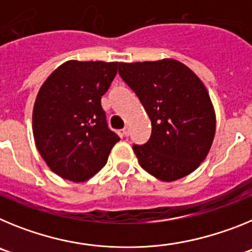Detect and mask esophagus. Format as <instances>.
Segmentation results:
<instances>
[{
  "mask_svg": "<svg viewBox=\"0 0 252 252\" xmlns=\"http://www.w3.org/2000/svg\"><path fill=\"white\" fill-rule=\"evenodd\" d=\"M122 133H124L125 136H128V135H130V126L126 125V126L124 127V130H122Z\"/></svg>",
  "mask_w": 252,
  "mask_h": 252,
  "instance_id": "34e87169",
  "label": "esophagus"
}]
</instances>
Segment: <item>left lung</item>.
<instances>
[{
	"mask_svg": "<svg viewBox=\"0 0 252 252\" xmlns=\"http://www.w3.org/2000/svg\"><path fill=\"white\" fill-rule=\"evenodd\" d=\"M119 73L136 93L151 121L145 145H133L142 169L162 182L190 174L208 155L216 112L206 86L175 59L120 63Z\"/></svg>",
	"mask_w": 252,
	"mask_h": 252,
	"instance_id": "8db88e82",
	"label": "left lung"
}]
</instances>
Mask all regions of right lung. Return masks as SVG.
<instances>
[{
  "instance_id": "add662e5",
  "label": "right lung",
  "mask_w": 252,
  "mask_h": 252,
  "mask_svg": "<svg viewBox=\"0 0 252 252\" xmlns=\"http://www.w3.org/2000/svg\"><path fill=\"white\" fill-rule=\"evenodd\" d=\"M119 64L68 60L40 87L32 111L35 145L50 170L63 179H90L120 141L107 127L101 106Z\"/></svg>"
}]
</instances>
